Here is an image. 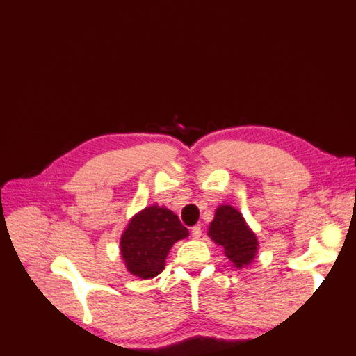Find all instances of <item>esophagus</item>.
<instances>
[{"label":"esophagus","instance_id":"34e87169","mask_svg":"<svg viewBox=\"0 0 356 356\" xmlns=\"http://www.w3.org/2000/svg\"><path fill=\"white\" fill-rule=\"evenodd\" d=\"M202 236V228H200V225H194L193 228H191V238L193 239H199Z\"/></svg>","mask_w":356,"mask_h":356}]
</instances>
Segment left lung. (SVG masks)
Here are the masks:
<instances>
[{
  "mask_svg": "<svg viewBox=\"0 0 356 356\" xmlns=\"http://www.w3.org/2000/svg\"><path fill=\"white\" fill-rule=\"evenodd\" d=\"M208 236L224 247L225 256L234 267L242 268L254 259L257 239L236 208L220 205L208 228Z\"/></svg>",
  "mask_w": 356,
  "mask_h": 356,
  "instance_id": "left-lung-1",
  "label": "left lung"
}]
</instances>
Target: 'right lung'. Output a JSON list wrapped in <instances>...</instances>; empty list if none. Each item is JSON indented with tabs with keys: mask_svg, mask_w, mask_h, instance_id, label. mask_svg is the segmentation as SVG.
<instances>
[{
	"mask_svg": "<svg viewBox=\"0 0 356 356\" xmlns=\"http://www.w3.org/2000/svg\"><path fill=\"white\" fill-rule=\"evenodd\" d=\"M186 236V227L168 208H145L131 219L122 234L120 250L128 271L142 280L157 276L165 267L172 243Z\"/></svg>",
	"mask_w": 356,
	"mask_h": 356,
	"instance_id": "right-lung-1",
	"label": "right lung"
}]
</instances>
